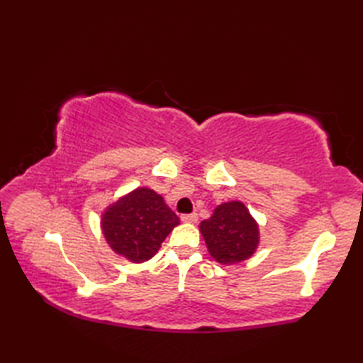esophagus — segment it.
Here are the masks:
<instances>
[{
    "label": "esophagus",
    "mask_w": 363,
    "mask_h": 363,
    "mask_svg": "<svg viewBox=\"0 0 363 363\" xmlns=\"http://www.w3.org/2000/svg\"><path fill=\"white\" fill-rule=\"evenodd\" d=\"M181 220L184 223H196L198 221V215L196 213H186V215H182Z\"/></svg>",
    "instance_id": "esophagus-1"
}]
</instances>
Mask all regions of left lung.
<instances>
[{
    "label": "left lung",
    "instance_id": "left-lung-1",
    "mask_svg": "<svg viewBox=\"0 0 363 363\" xmlns=\"http://www.w3.org/2000/svg\"><path fill=\"white\" fill-rule=\"evenodd\" d=\"M199 230L211 256L223 265L250 259L259 245V226L240 201L220 204Z\"/></svg>",
    "mask_w": 363,
    "mask_h": 363
}]
</instances>
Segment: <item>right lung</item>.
<instances>
[{
    "mask_svg": "<svg viewBox=\"0 0 363 363\" xmlns=\"http://www.w3.org/2000/svg\"><path fill=\"white\" fill-rule=\"evenodd\" d=\"M179 225L177 215L151 189H137L107 207L101 228L107 243L134 264L151 259Z\"/></svg>",
    "mask_w": 363,
    "mask_h": 363,
    "instance_id": "obj_1",
    "label": "right lung"
}]
</instances>
